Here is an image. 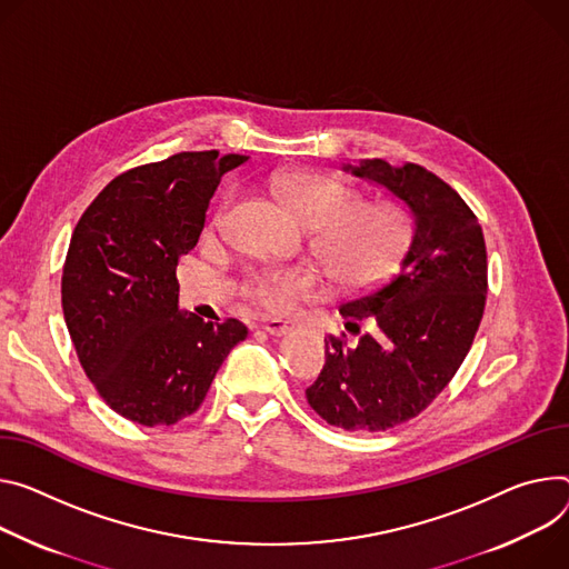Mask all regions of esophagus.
<instances>
[{
    "instance_id": "34e87169",
    "label": "esophagus",
    "mask_w": 569,
    "mask_h": 569,
    "mask_svg": "<svg viewBox=\"0 0 569 569\" xmlns=\"http://www.w3.org/2000/svg\"><path fill=\"white\" fill-rule=\"evenodd\" d=\"M263 329L270 333V336H286L290 333L292 329H297V325L292 320H281V318H270L263 322Z\"/></svg>"
}]
</instances>
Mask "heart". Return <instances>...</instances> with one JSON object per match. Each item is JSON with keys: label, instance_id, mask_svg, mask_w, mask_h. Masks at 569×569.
<instances>
[{"label": "heart", "instance_id": "heart-1", "mask_svg": "<svg viewBox=\"0 0 569 569\" xmlns=\"http://www.w3.org/2000/svg\"><path fill=\"white\" fill-rule=\"evenodd\" d=\"M277 190L292 216L311 231L316 253L342 288H368L381 281L408 240V218L395 203H363L360 192L336 179L292 172L277 179ZM231 197L218 213L222 220ZM322 290L311 266L263 268L249 274L244 295L268 311H286L299 297Z\"/></svg>", "mask_w": 569, "mask_h": 569}]
</instances>
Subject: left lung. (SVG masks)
<instances>
[{
	"label": "left lung",
	"instance_id": "left-lung-1",
	"mask_svg": "<svg viewBox=\"0 0 569 569\" xmlns=\"http://www.w3.org/2000/svg\"><path fill=\"white\" fill-rule=\"evenodd\" d=\"M342 172L383 188L412 220L397 272L340 306L347 342L325 338L327 360L306 399L345 431L375 433L422 412L468 356L488 292L486 240L460 194L429 170L381 159L345 163Z\"/></svg>",
	"mask_w": 569,
	"mask_h": 569
}]
</instances>
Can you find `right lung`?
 Returning a JSON list of instances; mask_svg holds the SVG:
<instances>
[{
    "label": "right lung",
    "instance_id": "add662e5",
    "mask_svg": "<svg viewBox=\"0 0 569 569\" xmlns=\"http://www.w3.org/2000/svg\"><path fill=\"white\" fill-rule=\"evenodd\" d=\"M247 157L181 151L116 177L81 216L66 258L63 316L81 368L118 416L177 425L247 338L233 318L203 322L179 308V256L203 229L220 183Z\"/></svg>",
    "mask_w": 569,
    "mask_h": 569
}]
</instances>
